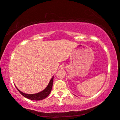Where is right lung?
<instances>
[{
    "label": "right lung",
    "instance_id": "1",
    "mask_svg": "<svg viewBox=\"0 0 120 120\" xmlns=\"http://www.w3.org/2000/svg\"><path fill=\"white\" fill-rule=\"evenodd\" d=\"M53 77L51 79V80L49 82L48 85L47 87L45 88L44 90H43L41 92L37 93V94H24L23 92H22L21 91H20L19 89L17 88L18 90L19 91V92L23 96H24V97L29 99L30 100H41L44 99L45 98H46L47 96L50 94L51 90H52V86H53Z\"/></svg>",
    "mask_w": 120,
    "mask_h": 120
}]
</instances>
